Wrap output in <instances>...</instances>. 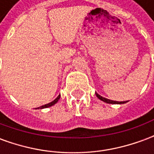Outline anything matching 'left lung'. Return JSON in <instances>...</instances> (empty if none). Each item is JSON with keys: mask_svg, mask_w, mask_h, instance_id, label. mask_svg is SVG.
<instances>
[{"mask_svg": "<svg viewBox=\"0 0 154 154\" xmlns=\"http://www.w3.org/2000/svg\"><path fill=\"white\" fill-rule=\"evenodd\" d=\"M96 95H97V97L100 99V100H101L102 101H104V102H106V103H109V104H124V103H126L127 101H115V100H109V99H106V98H104V97H102L101 96H100L99 94L96 93Z\"/></svg>", "mask_w": 154, "mask_h": 154, "instance_id": "left-lung-1", "label": "left lung"}]
</instances>
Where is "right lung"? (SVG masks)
Returning <instances> with one entry per match:
<instances>
[{
	"label": "right lung",
	"instance_id": "right-lung-1",
	"mask_svg": "<svg viewBox=\"0 0 154 154\" xmlns=\"http://www.w3.org/2000/svg\"><path fill=\"white\" fill-rule=\"evenodd\" d=\"M59 98H60V95L58 96V97L55 99L54 100H53L52 102H50V103L48 104H46V105H44V106H42L40 107H38V109H44V108H47V107H49V106H54V104H56L57 102V100H59Z\"/></svg>",
	"mask_w": 154,
	"mask_h": 154
}]
</instances>
